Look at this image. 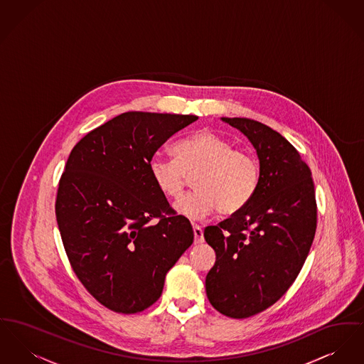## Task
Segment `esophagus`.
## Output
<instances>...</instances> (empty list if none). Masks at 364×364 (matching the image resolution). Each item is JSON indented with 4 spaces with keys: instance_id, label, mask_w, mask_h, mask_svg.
I'll return each mask as SVG.
<instances>
[{
    "instance_id": "esophagus-1",
    "label": "esophagus",
    "mask_w": 364,
    "mask_h": 364,
    "mask_svg": "<svg viewBox=\"0 0 364 364\" xmlns=\"http://www.w3.org/2000/svg\"><path fill=\"white\" fill-rule=\"evenodd\" d=\"M193 242H195V245H199V243H202L203 240H205V237H203V231L198 227V225H193Z\"/></svg>"
}]
</instances>
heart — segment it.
Returning a JSON list of instances; mask_svg holds the SVG:
<instances>
[{
    "label": "heart",
    "instance_id": "1",
    "mask_svg": "<svg viewBox=\"0 0 364 364\" xmlns=\"http://www.w3.org/2000/svg\"><path fill=\"white\" fill-rule=\"evenodd\" d=\"M174 159L151 158V180L155 188L169 199H177L193 173L196 188L184 195L176 212L188 218H202L217 209L221 215H232L245 209L256 195L259 165L256 156L218 133L202 129L180 140L173 147Z\"/></svg>",
    "mask_w": 364,
    "mask_h": 364
}]
</instances>
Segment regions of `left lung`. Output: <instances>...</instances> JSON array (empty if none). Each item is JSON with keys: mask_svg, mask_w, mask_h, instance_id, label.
Returning <instances> with one entry per match:
<instances>
[{"mask_svg": "<svg viewBox=\"0 0 364 364\" xmlns=\"http://www.w3.org/2000/svg\"><path fill=\"white\" fill-rule=\"evenodd\" d=\"M255 146L256 195L240 212L205 228L215 252L206 277L214 308L234 319L274 305L293 284L316 232L318 208L311 169L277 130L249 118H223Z\"/></svg>", "mask_w": 364, "mask_h": 364, "instance_id": "obj_1", "label": "left lung"}]
</instances>
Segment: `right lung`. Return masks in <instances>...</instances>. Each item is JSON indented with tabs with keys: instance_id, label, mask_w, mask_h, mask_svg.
Masks as SVG:
<instances>
[{
	"instance_id": "add662e5",
	"label": "right lung",
	"mask_w": 364,
	"mask_h": 364,
	"mask_svg": "<svg viewBox=\"0 0 364 364\" xmlns=\"http://www.w3.org/2000/svg\"><path fill=\"white\" fill-rule=\"evenodd\" d=\"M196 119L129 111L90 130L70 152L55 203L65 255L89 294L114 312L151 306L193 245L191 224L155 188L149 164Z\"/></svg>"
}]
</instances>
